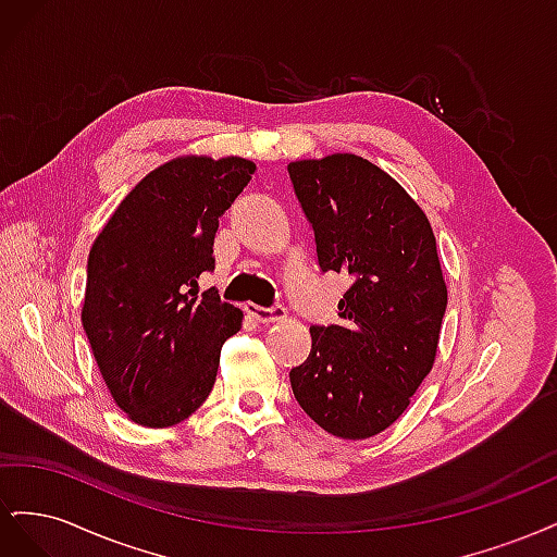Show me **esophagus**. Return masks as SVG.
I'll return each instance as SVG.
<instances>
[{
  "instance_id": "esophagus-1",
  "label": "esophagus",
  "mask_w": 557,
  "mask_h": 557,
  "mask_svg": "<svg viewBox=\"0 0 557 557\" xmlns=\"http://www.w3.org/2000/svg\"><path fill=\"white\" fill-rule=\"evenodd\" d=\"M246 313L250 318H256L258 323H276V320H281L285 315V309L281 305H274V307H258V305H246Z\"/></svg>"
}]
</instances>
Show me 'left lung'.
<instances>
[{
  "label": "left lung",
  "mask_w": 557,
  "mask_h": 557,
  "mask_svg": "<svg viewBox=\"0 0 557 557\" xmlns=\"http://www.w3.org/2000/svg\"><path fill=\"white\" fill-rule=\"evenodd\" d=\"M323 272L346 274L339 325H313L290 369L299 407L325 432L369 440L407 411L430 374L448 290L428 215L376 164L352 153L288 164Z\"/></svg>",
  "instance_id": "8db88e82"
}]
</instances>
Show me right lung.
Masks as SVG:
<instances>
[{"mask_svg":"<svg viewBox=\"0 0 557 557\" xmlns=\"http://www.w3.org/2000/svg\"><path fill=\"white\" fill-rule=\"evenodd\" d=\"M244 158L185 156L144 176L113 211L88 256L83 330L111 397L134 423L172 428L215 383L221 348L244 313L211 272L221 218L252 178Z\"/></svg>","mask_w":557,"mask_h":557,"instance_id":"right-lung-1","label":"right lung"}]
</instances>
